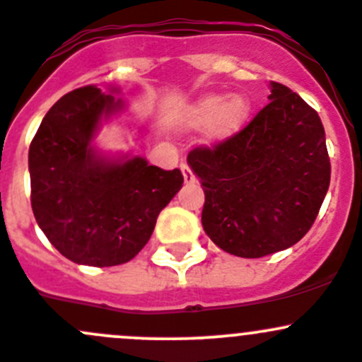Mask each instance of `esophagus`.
Listing matches in <instances>:
<instances>
[{
	"instance_id": "obj_1",
	"label": "esophagus",
	"mask_w": 362,
	"mask_h": 362,
	"mask_svg": "<svg viewBox=\"0 0 362 362\" xmlns=\"http://www.w3.org/2000/svg\"><path fill=\"white\" fill-rule=\"evenodd\" d=\"M181 170H182V177H185L186 185H193V182H195V174H193V170L189 169L186 163H182Z\"/></svg>"
}]
</instances>
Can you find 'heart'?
<instances>
[{"instance_id":"b5f03b06","label":"heart","mask_w":362,"mask_h":362,"mask_svg":"<svg viewBox=\"0 0 362 362\" xmlns=\"http://www.w3.org/2000/svg\"><path fill=\"white\" fill-rule=\"evenodd\" d=\"M250 100L245 95H206L186 110L182 123L188 128L207 127V137L221 142L238 134L250 116Z\"/></svg>"}]
</instances>
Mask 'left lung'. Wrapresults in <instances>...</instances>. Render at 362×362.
<instances>
[{
	"label": "left lung",
	"instance_id": "8db88e82",
	"mask_svg": "<svg viewBox=\"0 0 362 362\" xmlns=\"http://www.w3.org/2000/svg\"><path fill=\"white\" fill-rule=\"evenodd\" d=\"M269 89L271 102L239 134L188 153L206 195L204 230L243 259L296 245L313 225L331 181L317 110L280 82Z\"/></svg>",
	"mask_w": 362,
	"mask_h": 362
}]
</instances>
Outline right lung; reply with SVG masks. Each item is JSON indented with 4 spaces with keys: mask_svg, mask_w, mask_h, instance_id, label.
Here are the masks:
<instances>
[{
    "mask_svg": "<svg viewBox=\"0 0 362 362\" xmlns=\"http://www.w3.org/2000/svg\"><path fill=\"white\" fill-rule=\"evenodd\" d=\"M121 110L123 100L96 86L74 89L45 114L30 146L38 227L61 255L82 266L134 259L185 181L180 169L163 170L141 156L110 158L91 144L102 121Z\"/></svg>",
    "mask_w": 362,
    "mask_h": 362,
    "instance_id": "right-lung-1",
    "label": "right lung"
}]
</instances>
